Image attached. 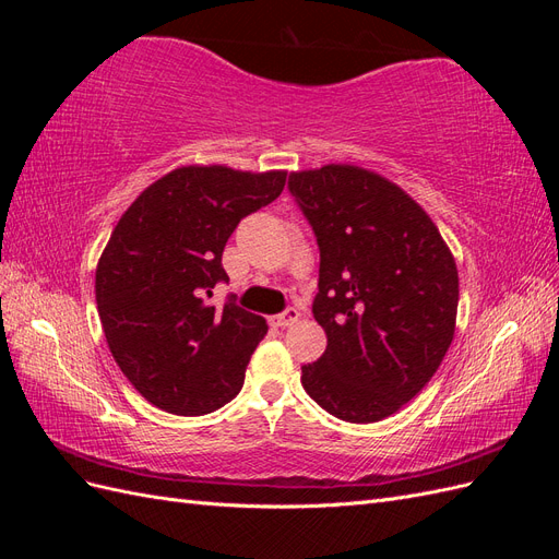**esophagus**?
I'll return each mask as SVG.
<instances>
[{
  "mask_svg": "<svg viewBox=\"0 0 559 559\" xmlns=\"http://www.w3.org/2000/svg\"><path fill=\"white\" fill-rule=\"evenodd\" d=\"M298 317H300V312L296 308H286L282 314H275L270 321H273V324L280 329H286V326H292L294 321H298Z\"/></svg>",
  "mask_w": 559,
  "mask_h": 559,
  "instance_id": "34e87169",
  "label": "esophagus"
}]
</instances>
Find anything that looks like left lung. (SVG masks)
I'll list each match as a JSON object with an SVG mask.
<instances>
[{"label":"left lung","instance_id":"obj_1","mask_svg":"<svg viewBox=\"0 0 559 559\" xmlns=\"http://www.w3.org/2000/svg\"><path fill=\"white\" fill-rule=\"evenodd\" d=\"M289 191L319 245L312 314L326 333L300 382L337 419L380 421L421 392L452 343V251L401 186L364 167L292 173Z\"/></svg>","mask_w":559,"mask_h":559}]
</instances>
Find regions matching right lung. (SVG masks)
Returning a JSON list of instances; mask_svg holds the SVG:
<instances>
[{"label": "right lung", "mask_w": 559, "mask_h": 559, "mask_svg": "<svg viewBox=\"0 0 559 559\" xmlns=\"http://www.w3.org/2000/svg\"><path fill=\"white\" fill-rule=\"evenodd\" d=\"M286 173L177 167L118 218L95 270V300L123 376L156 408L207 415L238 396L265 319L212 289L242 218L284 191Z\"/></svg>", "instance_id": "obj_1"}]
</instances>
